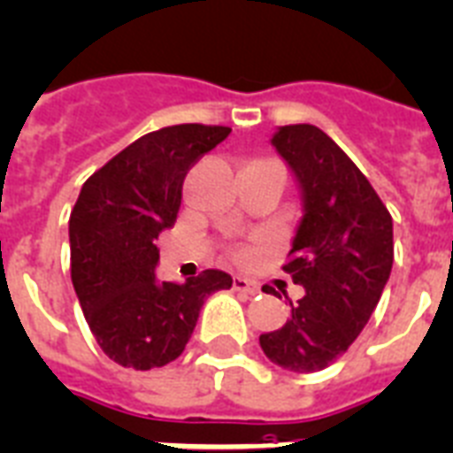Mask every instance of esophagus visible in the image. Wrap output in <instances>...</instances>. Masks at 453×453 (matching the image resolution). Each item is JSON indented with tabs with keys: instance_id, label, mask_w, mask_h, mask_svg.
<instances>
[{
	"instance_id": "34e87169",
	"label": "esophagus",
	"mask_w": 453,
	"mask_h": 453,
	"mask_svg": "<svg viewBox=\"0 0 453 453\" xmlns=\"http://www.w3.org/2000/svg\"><path fill=\"white\" fill-rule=\"evenodd\" d=\"M234 289L241 291V294H250V296L259 294V285H257V282H252V280H248V278H241V275H235V278H234Z\"/></svg>"
}]
</instances>
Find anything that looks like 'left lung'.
<instances>
[{"instance_id": "1", "label": "left lung", "mask_w": 453, "mask_h": 453, "mask_svg": "<svg viewBox=\"0 0 453 453\" xmlns=\"http://www.w3.org/2000/svg\"><path fill=\"white\" fill-rule=\"evenodd\" d=\"M273 145L296 175L305 215L282 271L305 296L285 326L259 335L273 364L317 372L368 324L394 264V222L357 164L315 125H287ZM271 294V291H266Z\"/></svg>"}]
</instances>
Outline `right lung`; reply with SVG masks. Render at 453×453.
Here are the masks:
<instances>
[{
  "instance_id": "add662e5",
  "label": "right lung",
  "mask_w": 453,
  "mask_h": 453,
  "mask_svg": "<svg viewBox=\"0 0 453 453\" xmlns=\"http://www.w3.org/2000/svg\"><path fill=\"white\" fill-rule=\"evenodd\" d=\"M229 127L173 125L145 134L89 175L69 218L71 282L88 326L125 368H162L180 357L212 291L231 275L203 271L157 282L155 241L171 229L189 168L229 136Z\"/></svg>"
}]
</instances>
